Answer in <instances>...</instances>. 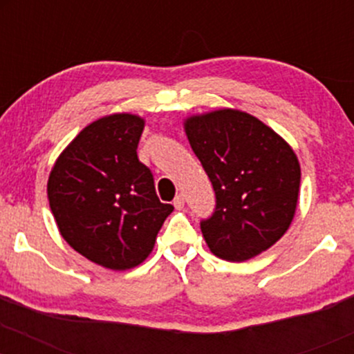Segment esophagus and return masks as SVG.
Segmentation results:
<instances>
[{
  "instance_id": "esophagus-1",
  "label": "esophagus",
  "mask_w": 354,
  "mask_h": 354,
  "mask_svg": "<svg viewBox=\"0 0 354 354\" xmlns=\"http://www.w3.org/2000/svg\"><path fill=\"white\" fill-rule=\"evenodd\" d=\"M173 205L176 209L185 208V196H183V194H178V196L173 200Z\"/></svg>"
}]
</instances>
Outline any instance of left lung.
<instances>
[{
    "label": "left lung",
    "mask_w": 354,
    "mask_h": 354,
    "mask_svg": "<svg viewBox=\"0 0 354 354\" xmlns=\"http://www.w3.org/2000/svg\"><path fill=\"white\" fill-rule=\"evenodd\" d=\"M185 129L216 196L213 214L200 223L209 250L245 261L273 246L298 203L301 169L291 146L236 109L191 116Z\"/></svg>",
    "instance_id": "obj_1"
}]
</instances>
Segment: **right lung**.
<instances>
[{
  "label": "right lung",
  "instance_id": "1",
  "mask_svg": "<svg viewBox=\"0 0 354 354\" xmlns=\"http://www.w3.org/2000/svg\"><path fill=\"white\" fill-rule=\"evenodd\" d=\"M145 121L111 115L95 121L59 154L48 180V200L61 236L89 261L129 270L151 253L173 211L138 160Z\"/></svg>",
  "mask_w": 354,
  "mask_h": 354
}]
</instances>
